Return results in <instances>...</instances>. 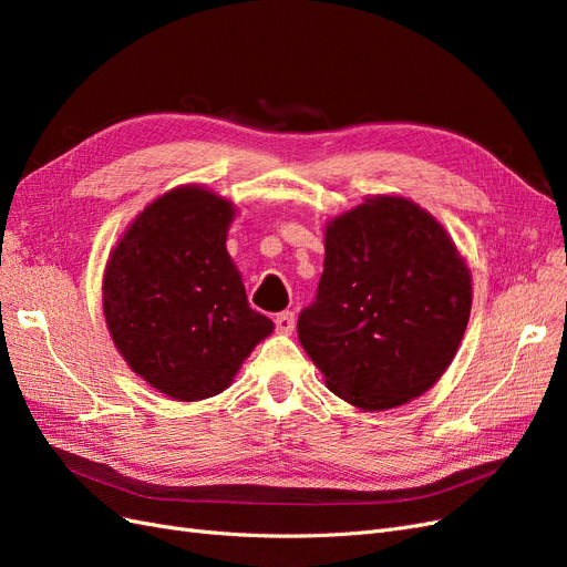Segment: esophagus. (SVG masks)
Returning a JSON list of instances; mask_svg holds the SVG:
<instances>
[{
  "mask_svg": "<svg viewBox=\"0 0 567 567\" xmlns=\"http://www.w3.org/2000/svg\"><path fill=\"white\" fill-rule=\"evenodd\" d=\"M274 323H277V331L279 333H293L296 329V315L293 312H281L277 315V319H274Z\"/></svg>",
  "mask_w": 567,
  "mask_h": 567,
  "instance_id": "34e87169",
  "label": "esophagus"
}]
</instances>
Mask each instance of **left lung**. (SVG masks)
Returning <instances> with one entry per match:
<instances>
[{"label":"left lung","instance_id":"obj_1","mask_svg":"<svg viewBox=\"0 0 567 567\" xmlns=\"http://www.w3.org/2000/svg\"><path fill=\"white\" fill-rule=\"evenodd\" d=\"M298 338L326 385L364 411L406 404L452 364L473 302L450 234L414 200L371 196L326 225Z\"/></svg>","mask_w":567,"mask_h":567}]
</instances>
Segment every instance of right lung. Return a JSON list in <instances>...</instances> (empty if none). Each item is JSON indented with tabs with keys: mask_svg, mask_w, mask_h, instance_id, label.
<instances>
[{
	"mask_svg": "<svg viewBox=\"0 0 567 567\" xmlns=\"http://www.w3.org/2000/svg\"><path fill=\"white\" fill-rule=\"evenodd\" d=\"M234 203L186 184L136 215L113 248L101 300L130 369L177 402L231 385L274 323L248 305L227 252Z\"/></svg>",
	"mask_w": 567,
	"mask_h": 567,
	"instance_id": "obj_1",
	"label": "right lung"
}]
</instances>
